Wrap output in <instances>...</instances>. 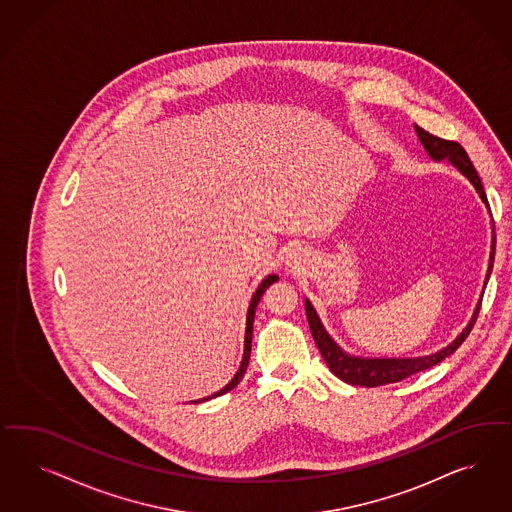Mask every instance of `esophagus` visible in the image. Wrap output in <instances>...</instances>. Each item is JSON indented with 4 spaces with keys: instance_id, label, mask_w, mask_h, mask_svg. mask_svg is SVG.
Wrapping results in <instances>:
<instances>
[{
    "instance_id": "1",
    "label": "esophagus",
    "mask_w": 512,
    "mask_h": 512,
    "mask_svg": "<svg viewBox=\"0 0 512 512\" xmlns=\"http://www.w3.org/2000/svg\"><path fill=\"white\" fill-rule=\"evenodd\" d=\"M289 263H291V264L296 263V255H295V257H289Z\"/></svg>"
}]
</instances>
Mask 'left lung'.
Wrapping results in <instances>:
<instances>
[{
	"label": "left lung",
	"instance_id": "left-lung-1",
	"mask_svg": "<svg viewBox=\"0 0 512 512\" xmlns=\"http://www.w3.org/2000/svg\"><path fill=\"white\" fill-rule=\"evenodd\" d=\"M415 131L419 135L420 144L424 146L426 154L430 155L434 161H449L456 171L464 174L465 178L471 182V186L475 187V191L479 193V197L486 204V208L490 210L481 178L475 171L469 155L465 154L464 148L458 142H450V140L434 137L432 133L424 131L419 125H415ZM492 225H494V221H492ZM494 255H496V233L492 231V249H490V263H488V272H486V279H484V289H486V283H488V278L492 274ZM482 295H484V291H482ZM479 310H481V300L477 302V308L471 315V321L467 323L464 330L454 340L450 341L447 347L435 351L432 355L413 358L355 357V355L345 353L340 345L330 338V334L326 332L317 311L311 306L310 300L306 298V315H308V323H310L311 336H313V340L321 351V357L325 358L328 370L347 385L368 388L381 387V385H388V383H398L402 379H407L409 375L424 372L435 364H439L443 358L450 357L469 336L471 328L477 321Z\"/></svg>",
	"mask_w": 512,
	"mask_h": 512
}]
</instances>
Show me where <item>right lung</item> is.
<instances>
[{
    "mask_svg": "<svg viewBox=\"0 0 512 512\" xmlns=\"http://www.w3.org/2000/svg\"><path fill=\"white\" fill-rule=\"evenodd\" d=\"M278 276L276 274H270V276H266V278L261 281V285L257 287V291L253 293L251 296V302H249L248 308V317H246V338H244V355H242V362H240V368H238V372L234 373L233 379L225 385V387L221 388V390H217L214 392L212 396H206V398H201V400H195V402L191 403H201L208 402V400H212V398H216V396H221V394H225V392H229V390H233L240 381H242V377H244V373H246V368H248L249 364V355H251V336H253V321H255V310H257V304H259V300H261V296H263L264 291L274 283V281H278Z\"/></svg>",
    "mask_w": 512,
    "mask_h": 512,
    "instance_id": "1",
    "label": "right lung"
}]
</instances>
